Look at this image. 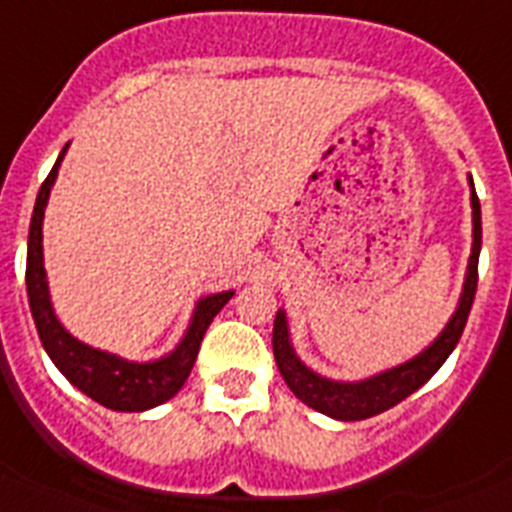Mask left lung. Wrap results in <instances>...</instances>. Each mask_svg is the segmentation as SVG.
Listing matches in <instances>:
<instances>
[{
	"label": "left lung",
	"instance_id": "obj_1",
	"mask_svg": "<svg viewBox=\"0 0 512 512\" xmlns=\"http://www.w3.org/2000/svg\"><path fill=\"white\" fill-rule=\"evenodd\" d=\"M471 208H474V247H471L469 270H466L464 293H461L459 309L446 324V330L441 337L430 345L425 353L407 361L404 366L391 368V371L379 373L373 379L358 381V384H342V381H330L317 376L314 371L304 366L296 358L291 342H288V324L286 314L278 311L273 324V353L278 371H281L283 381L291 386V391L304 404H309L311 410L330 415L335 420H366V417L386 412L389 407L407 399L412 391L420 389L425 381L433 376L438 368L446 363L451 350L456 348V342L461 340V332L469 319L471 304H474V293H477L479 281V247H482V211H479V198L471 182Z\"/></svg>",
	"mask_w": 512,
	"mask_h": 512
}]
</instances>
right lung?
<instances>
[{
	"mask_svg": "<svg viewBox=\"0 0 512 512\" xmlns=\"http://www.w3.org/2000/svg\"><path fill=\"white\" fill-rule=\"evenodd\" d=\"M66 154V146L61 149L59 159L53 164V170L43 180L38 198H35L33 219H30L28 234V268H25V283H28V301L33 311L35 327L41 335L43 348L51 355L61 373L71 384L84 391L87 397L100 402L102 407L118 412H141L149 407L167 402L182 389L185 379L193 371V363L201 350V340L206 335L208 324L213 317L224 309L226 301L234 296V291L216 293L201 299L193 314L188 335L172 350L167 358H159L154 363H128L118 355L102 353V350L90 348L84 342L74 340L64 330L53 314L51 299H48L46 270H43V208L48 203V193L56 180L59 164Z\"/></svg>",
	"mask_w": 512,
	"mask_h": 512,
	"instance_id": "1",
	"label": "right lung"
}]
</instances>
